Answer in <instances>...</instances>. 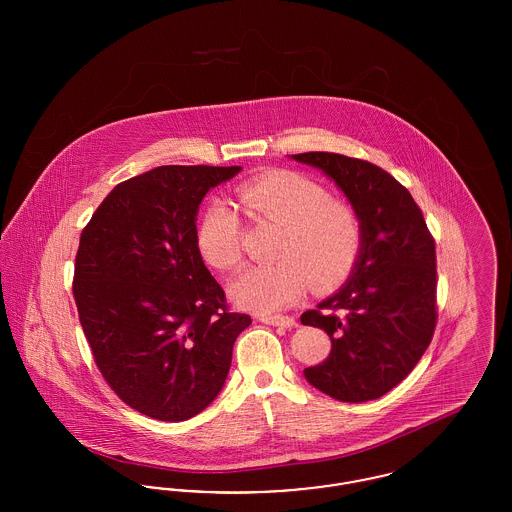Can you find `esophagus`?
<instances>
[{"label": "esophagus", "instance_id": "1", "mask_svg": "<svg viewBox=\"0 0 512 512\" xmlns=\"http://www.w3.org/2000/svg\"><path fill=\"white\" fill-rule=\"evenodd\" d=\"M261 322L270 324V326H284V328L295 326V318L286 317V315H263Z\"/></svg>", "mask_w": 512, "mask_h": 512}]
</instances>
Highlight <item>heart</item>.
<instances>
[{
	"mask_svg": "<svg viewBox=\"0 0 512 512\" xmlns=\"http://www.w3.org/2000/svg\"><path fill=\"white\" fill-rule=\"evenodd\" d=\"M245 213L255 222L282 228L274 265L244 270L230 286L232 299L247 311L272 313L293 305L309 284L326 292L349 278L357 265L365 232L357 211L332 199L315 180L292 171L268 172L238 188ZM203 259L232 270L242 261V222L226 201L203 211L195 234Z\"/></svg>",
	"mask_w": 512,
	"mask_h": 512,
	"instance_id": "b5f03b06",
	"label": "heart"
}]
</instances>
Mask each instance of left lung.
Listing matches in <instances>:
<instances>
[{
  "instance_id": "obj_1",
  "label": "left lung",
  "mask_w": 512,
  "mask_h": 512,
  "mask_svg": "<svg viewBox=\"0 0 512 512\" xmlns=\"http://www.w3.org/2000/svg\"><path fill=\"white\" fill-rule=\"evenodd\" d=\"M292 159L330 176L363 222V251L338 292L301 315L332 351L305 368L317 390L347 403L378 399L409 376L428 349L436 311V244L413 195L390 172L328 151Z\"/></svg>"
}]
</instances>
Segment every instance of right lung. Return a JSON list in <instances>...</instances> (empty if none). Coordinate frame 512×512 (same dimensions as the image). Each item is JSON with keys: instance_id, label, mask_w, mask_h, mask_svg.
I'll use <instances>...</instances> for the list:
<instances>
[{"instance_id": "obj_1", "label": "right lung", "mask_w": 512, "mask_h": 512, "mask_svg": "<svg viewBox=\"0 0 512 512\" xmlns=\"http://www.w3.org/2000/svg\"><path fill=\"white\" fill-rule=\"evenodd\" d=\"M240 171L157 167L117 184L82 230L78 318L101 376L138 413L180 422L209 407L251 324L228 309L195 242L199 203Z\"/></svg>"}]
</instances>
